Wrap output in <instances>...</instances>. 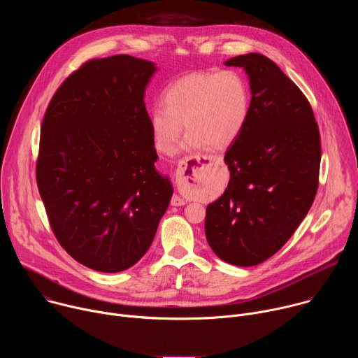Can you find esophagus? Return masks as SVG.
Wrapping results in <instances>:
<instances>
[{
    "label": "esophagus",
    "instance_id": "obj_1",
    "mask_svg": "<svg viewBox=\"0 0 358 358\" xmlns=\"http://www.w3.org/2000/svg\"><path fill=\"white\" fill-rule=\"evenodd\" d=\"M220 157L215 156H189L182 160H180L177 167V181L180 184H188L189 180H195V173L199 167H206L210 164L220 163ZM171 206L173 207H181L185 206V199H182L178 195L171 196Z\"/></svg>",
    "mask_w": 358,
    "mask_h": 358
}]
</instances>
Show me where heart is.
Listing matches in <instances>:
<instances>
[{
    "instance_id": "1",
    "label": "heart",
    "mask_w": 358,
    "mask_h": 358,
    "mask_svg": "<svg viewBox=\"0 0 358 358\" xmlns=\"http://www.w3.org/2000/svg\"><path fill=\"white\" fill-rule=\"evenodd\" d=\"M163 106L150 115L156 148L173 155L182 133L189 150L208 145L224 150L246 127L250 113V87L235 71L194 72L173 82L163 94Z\"/></svg>"
}]
</instances>
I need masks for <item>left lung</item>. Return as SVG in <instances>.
Listing matches in <instances>:
<instances>
[{"instance_id": "8db88e82", "label": "left lung", "mask_w": 358, "mask_h": 358, "mask_svg": "<svg viewBox=\"0 0 358 358\" xmlns=\"http://www.w3.org/2000/svg\"><path fill=\"white\" fill-rule=\"evenodd\" d=\"M246 71L250 113L228 148V188L207 207L206 235L222 261L269 259L309 213L319 187L320 131L308 97L262 54L231 58Z\"/></svg>"}]
</instances>
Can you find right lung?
Instances as JSON below:
<instances>
[{"label":"right lung","instance_id":"add662e5","mask_svg":"<svg viewBox=\"0 0 358 358\" xmlns=\"http://www.w3.org/2000/svg\"><path fill=\"white\" fill-rule=\"evenodd\" d=\"M152 62L129 55L86 61L50 99L36 184L61 246L79 264L115 273L155 239L173 187L157 152L144 89Z\"/></svg>","mask_w":358,"mask_h":358}]
</instances>
